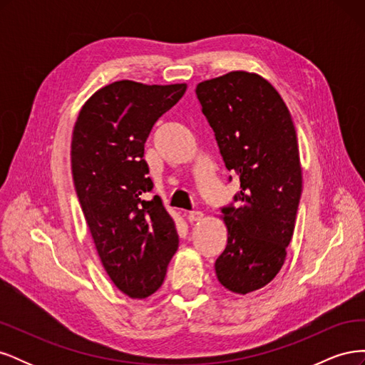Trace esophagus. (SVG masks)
<instances>
[{
  "label": "esophagus",
  "mask_w": 365,
  "mask_h": 365,
  "mask_svg": "<svg viewBox=\"0 0 365 365\" xmlns=\"http://www.w3.org/2000/svg\"><path fill=\"white\" fill-rule=\"evenodd\" d=\"M204 217V213L202 212H190L189 215H187V219H189V222H197V220H201Z\"/></svg>",
  "instance_id": "34e87169"
}]
</instances>
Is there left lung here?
<instances>
[{
  "mask_svg": "<svg viewBox=\"0 0 365 365\" xmlns=\"http://www.w3.org/2000/svg\"><path fill=\"white\" fill-rule=\"evenodd\" d=\"M196 96L212 126L225 168L240 180L220 208L228 228L215 269L231 292L268 284L284 263L302 196V168L289 109L263 77L231 71L197 83ZM231 181V176H230Z\"/></svg>",
  "mask_w": 365,
  "mask_h": 365,
  "instance_id": "obj_1",
  "label": "left lung"
}]
</instances>
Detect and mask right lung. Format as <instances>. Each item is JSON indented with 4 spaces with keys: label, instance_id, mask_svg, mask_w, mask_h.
<instances>
[{
    "label": "right lung",
    "instance_id": "obj_1",
    "mask_svg": "<svg viewBox=\"0 0 365 365\" xmlns=\"http://www.w3.org/2000/svg\"><path fill=\"white\" fill-rule=\"evenodd\" d=\"M185 90V83L114 82L88 98L74 125V189L108 275L132 298L160 288L178 250L160 197L145 200L153 182L143 157L153 125Z\"/></svg>",
    "mask_w": 365,
    "mask_h": 365
}]
</instances>
